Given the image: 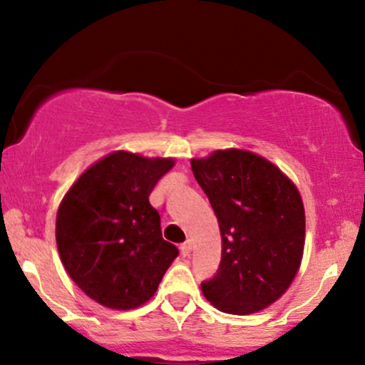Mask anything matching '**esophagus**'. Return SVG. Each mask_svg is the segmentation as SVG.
I'll return each instance as SVG.
<instances>
[{
  "mask_svg": "<svg viewBox=\"0 0 365 365\" xmlns=\"http://www.w3.org/2000/svg\"><path fill=\"white\" fill-rule=\"evenodd\" d=\"M180 250H182L183 255H188V254H190V250H192V244L188 240L183 242V244L180 245Z\"/></svg>",
  "mask_w": 365,
  "mask_h": 365,
  "instance_id": "1",
  "label": "esophagus"
}]
</instances>
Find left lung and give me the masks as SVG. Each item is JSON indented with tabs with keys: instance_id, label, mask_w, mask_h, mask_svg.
Masks as SVG:
<instances>
[{
	"instance_id": "1",
	"label": "left lung",
	"mask_w": 365,
	"mask_h": 365,
	"mask_svg": "<svg viewBox=\"0 0 365 365\" xmlns=\"http://www.w3.org/2000/svg\"><path fill=\"white\" fill-rule=\"evenodd\" d=\"M190 165L223 240L216 274L200 283L204 297L228 314L261 311L287 292L302 261L305 215L299 190L249 150H216Z\"/></svg>"
}]
</instances>
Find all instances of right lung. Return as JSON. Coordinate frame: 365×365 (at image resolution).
I'll list each match as a JSON object with an SVG mask.
<instances>
[{
  "label": "right lung",
  "instance_id": "1",
  "mask_svg": "<svg viewBox=\"0 0 365 365\" xmlns=\"http://www.w3.org/2000/svg\"><path fill=\"white\" fill-rule=\"evenodd\" d=\"M173 168V159L113 153L91 166L63 199L56 245L70 278L110 309L148 302L178 257L163 240L159 212L149 195Z\"/></svg>",
  "mask_w": 365,
  "mask_h": 365
}]
</instances>
